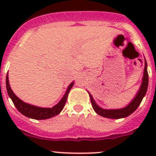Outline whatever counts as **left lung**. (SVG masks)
I'll use <instances>...</instances> for the list:
<instances>
[{"label": "left lung", "mask_w": 156, "mask_h": 156, "mask_svg": "<svg viewBox=\"0 0 156 156\" xmlns=\"http://www.w3.org/2000/svg\"><path fill=\"white\" fill-rule=\"evenodd\" d=\"M148 69H147V62H146V60H144V69L142 77V82H141V84H140V88H139V90L137 91L136 96L131 101V102L127 105L124 108H116V109H105V108H101L100 106L98 105L97 103L95 102L92 95L89 92H87L90 95L92 107H93L94 110L96 113L103 117H105V118H108V119H121V118H125V117L128 116L137 109V107L140 105L143 98L146 94V92L148 90Z\"/></svg>", "instance_id": "left-lung-1"}]
</instances>
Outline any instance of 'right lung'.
I'll return each instance as SVG.
<instances>
[{"label":"right lung","instance_id":"obj_1","mask_svg":"<svg viewBox=\"0 0 156 156\" xmlns=\"http://www.w3.org/2000/svg\"><path fill=\"white\" fill-rule=\"evenodd\" d=\"M74 84V81L72 82L68 87L66 93L62 98L60 100L57 105L53 106L52 108H41L38 106L28 104V103L24 102L21 99L15 94L12 91V88H11L10 84H9V80H8V75L6 76V88L7 91H8V96L12 99V102L14 103L15 106L18 109V111L20 112L23 115L25 116L34 119H50L51 117L55 116L56 115H58L62 112V110L64 108L65 105H66V100L68 98V94L69 93L71 88L73 87Z\"/></svg>","mask_w":156,"mask_h":156}]
</instances>
